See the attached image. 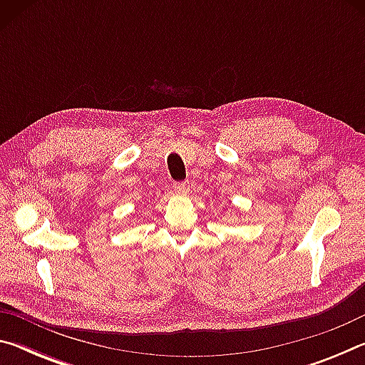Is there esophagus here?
<instances>
[{
    "label": "esophagus",
    "instance_id": "obj_1",
    "mask_svg": "<svg viewBox=\"0 0 365 365\" xmlns=\"http://www.w3.org/2000/svg\"><path fill=\"white\" fill-rule=\"evenodd\" d=\"M188 190H190V183L188 182H177V183H174V191H175V193L185 195V193H188Z\"/></svg>",
    "mask_w": 365,
    "mask_h": 365
}]
</instances>
